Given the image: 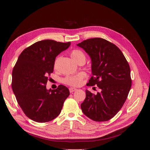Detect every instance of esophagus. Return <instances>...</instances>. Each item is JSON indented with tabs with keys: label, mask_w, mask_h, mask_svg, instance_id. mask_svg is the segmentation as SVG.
Returning a JSON list of instances; mask_svg holds the SVG:
<instances>
[{
	"label": "esophagus",
	"mask_w": 150,
	"mask_h": 150,
	"mask_svg": "<svg viewBox=\"0 0 150 150\" xmlns=\"http://www.w3.org/2000/svg\"><path fill=\"white\" fill-rule=\"evenodd\" d=\"M69 90L70 93H72V92H73V91H75L77 90V89L75 88H70L69 89Z\"/></svg>",
	"instance_id": "1"
}]
</instances>
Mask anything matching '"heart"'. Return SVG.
I'll use <instances>...</instances> for the list:
<instances>
[{
	"mask_svg": "<svg viewBox=\"0 0 150 150\" xmlns=\"http://www.w3.org/2000/svg\"><path fill=\"white\" fill-rule=\"evenodd\" d=\"M71 58L77 62L79 59L81 58H85L84 54L82 53L81 50H75L71 53ZM84 73H80L79 74L73 76H68L64 79V81L66 84H68L71 86H77L81 85L82 84V80L85 77Z\"/></svg>",
	"mask_w": 150,
	"mask_h": 150,
	"instance_id": "obj_1",
	"label": "heart"
}]
</instances>
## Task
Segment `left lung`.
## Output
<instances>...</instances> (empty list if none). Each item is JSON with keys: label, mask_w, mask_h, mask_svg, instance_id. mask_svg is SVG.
I'll return each instance as SVG.
<instances>
[{"label": "left lung", "mask_w": 150, "mask_h": 150, "mask_svg": "<svg viewBox=\"0 0 150 150\" xmlns=\"http://www.w3.org/2000/svg\"><path fill=\"white\" fill-rule=\"evenodd\" d=\"M77 45L91 59L93 76L88 86H97L101 90L96 95L86 90L81 110L94 121L109 120L122 107L131 89L128 62L119 47L102 38L87 39Z\"/></svg>", "instance_id": "obj_1"}]
</instances>
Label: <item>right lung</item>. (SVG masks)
<instances>
[{"instance_id": "obj_1", "label": "right lung", "mask_w": 150, "mask_h": 150, "mask_svg": "<svg viewBox=\"0 0 150 150\" xmlns=\"http://www.w3.org/2000/svg\"><path fill=\"white\" fill-rule=\"evenodd\" d=\"M71 42L43 40L23 50L12 72V90L24 114L37 122L53 120L69 96L68 88L59 85L47 90V76L53 73L56 57Z\"/></svg>"}]
</instances>
